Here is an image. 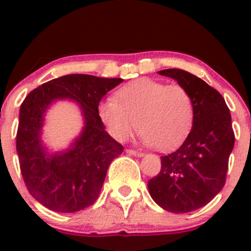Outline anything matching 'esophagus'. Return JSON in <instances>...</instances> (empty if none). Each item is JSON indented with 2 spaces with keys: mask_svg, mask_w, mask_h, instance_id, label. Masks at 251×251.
I'll list each match as a JSON object with an SVG mask.
<instances>
[{
  "mask_svg": "<svg viewBox=\"0 0 251 251\" xmlns=\"http://www.w3.org/2000/svg\"><path fill=\"white\" fill-rule=\"evenodd\" d=\"M126 151H127L128 154H131V155H135V156H143L144 153H142L140 151H136V149H126Z\"/></svg>",
  "mask_w": 251,
  "mask_h": 251,
  "instance_id": "1",
  "label": "esophagus"
}]
</instances>
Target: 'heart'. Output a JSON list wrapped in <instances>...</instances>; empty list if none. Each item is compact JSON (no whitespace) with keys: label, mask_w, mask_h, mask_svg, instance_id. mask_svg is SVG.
Here are the masks:
<instances>
[{"label":"heart","mask_w":251,"mask_h":251,"mask_svg":"<svg viewBox=\"0 0 251 251\" xmlns=\"http://www.w3.org/2000/svg\"><path fill=\"white\" fill-rule=\"evenodd\" d=\"M193 96L184 86L138 78L115 92V100L98 105L108 132L124 142L138 128L143 143L159 151L176 148L187 138L194 123Z\"/></svg>","instance_id":"heart-1"}]
</instances>
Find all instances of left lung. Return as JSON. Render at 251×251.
<instances>
[{"instance_id":"obj_1","label":"left lung","mask_w":251,"mask_h":251,"mask_svg":"<svg viewBox=\"0 0 251 251\" xmlns=\"http://www.w3.org/2000/svg\"><path fill=\"white\" fill-rule=\"evenodd\" d=\"M184 86L194 100V123L186 141L161 156V170L148 181L151 198L175 214L194 211L215 198L226 183L234 147L231 113L221 93L181 69L158 72Z\"/></svg>"}]
</instances>
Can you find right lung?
<instances>
[{
  "label": "right lung",
  "instance_id": "right-lung-1",
  "mask_svg": "<svg viewBox=\"0 0 251 251\" xmlns=\"http://www.w3.org/2000/svg\"><path fill=\"white\" fill-rule=\"evenodd\" d=\"M121 81L86 74L65 75L32 90L20 105L17 131L20 173L29 193L47 209L76 212L100 197L108 168L124 147L104 130L98 105ZM63 98L80 104L85 127L72 150L50 156L42 147L39 131L48 105Z\"/></svg>",
  "mask_w": 251,
  "mask_h": 251
}]
</instances>
